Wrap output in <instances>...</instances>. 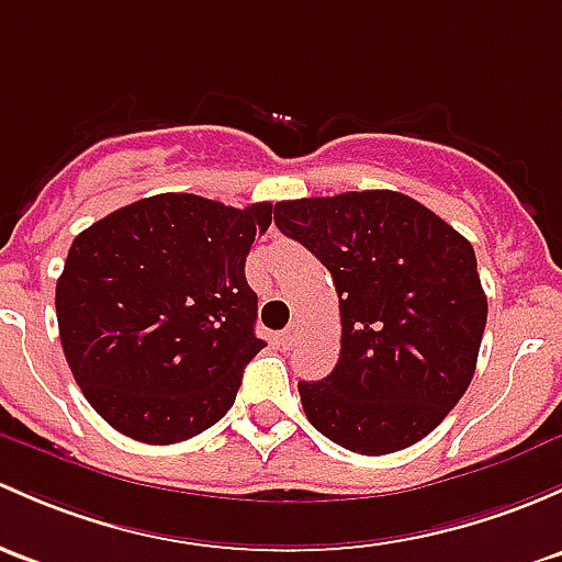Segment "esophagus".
Here are the masks:
<instances>
[{
    "label": "esophagus",
    "mask_w": 562,
    "mask_h": 562,
    "mask_svg": "<svg viewBox=\"0 0 562 562\" xmlns=\"http://www.w3.org/2000/svg\"><path fill=\"white\" fill-rule=\"evenodd\" d=\"M296 336H299V328H296V326H288V328L280 334V341H282V345H285V347H293V341H296Z\"/></svg>",
    "instance_id": "1"
}]
</instances>
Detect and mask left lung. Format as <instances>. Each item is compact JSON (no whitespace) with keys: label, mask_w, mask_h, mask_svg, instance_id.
<instances>
[{"label":"left lung","mask_w":562,"mask_h":562,"mask_svg":"<svg viewBox=\"0 0 562 562\" xmlns=\"http://www.w3.org/2000/svg\"><path fill=\"white\" fill-rule=\"evenodd\" d=\"M274 223L315 252L339 293V363L299 382L306 420L360 454L425 439L480 356L487 296L471 241L395 191L277 202Z\"/></svg>","instance_id":"8db88e82"}]
</instances>
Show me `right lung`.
<instances>
[{
  "mask_svg": "<svg viewBox=\"0 0 562 562\" xmlns=\"http://www.w3.org/2000/svg\"><path fill=\"white\" fill-rule=\"evenodd\" d=\"M271 204L193 193L121 206L75 236L56 282L64 356L88 404L123 436L177 445L234 406L266 341L245 280Z\"/></svg>",
  "mask_w": 562,
  "mask_h": 562,
  "instance_id": "right-lung-1",
  "label": "right lung"
}]
</instances>
